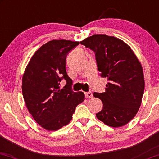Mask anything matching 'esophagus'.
Segmentation results:
<instances>
[{"label":"esophagus","mask_w":159,"mask_h":159,"mask_svg":"<svg viewBox=\"0 0 159 159\" xmlns=\"http://www.w3.org/2000/svg\"><path fill=\"white\" fill-rule=\"evenodd\" d=\"M85 96H86V98H88V99H89V98H92L93 97V94L91 92H86L85 93Z\"/></svg>","instance_id":"obj_1"}]
</instances>
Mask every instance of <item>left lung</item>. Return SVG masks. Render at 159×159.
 <instances>
[{
    "mask_svg": "<svg viewBox=\"0 0 159 159\" xmlns=\"http://www.w3.org/2000/svg\"><path fill=\"white\" fill-rule=\"evenodd\" d=\"M81 44L94 52L98 71L108 81L105 92L93 94L103 105L96 116L111 127L125 125L142 103L144 80L141 63L130 46L116 37L94 34Z\"/></svg>",
    "mask_w": 159,
    "mask_h": 159,
    "instance_id": "obj_1",
    "label": "left lung"
}]
</instances>
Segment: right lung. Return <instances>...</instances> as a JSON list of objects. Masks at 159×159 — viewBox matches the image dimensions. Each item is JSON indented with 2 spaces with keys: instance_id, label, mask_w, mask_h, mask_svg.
<instances>
[{
  "instance_id": "obj_1",
  "label": "right lung",
  "mask_w": 159,
  "mask_h": 159,
  "mask_svg": "<svg viewBox=\"0 0 159 159\" xmlns=\"http://www.w3.org/2000/svg\"><path fill=\"white\" fill-rule=\"evenodd\" d=\"M79 42L53 39L40 47L26 67L22 80L24 100L36 122L47 130H57L71 121L84 92L71 90L73 81L66 72V57ZM67 84L63 89L60 82Z\"/></svg>"
}]
</instances>
